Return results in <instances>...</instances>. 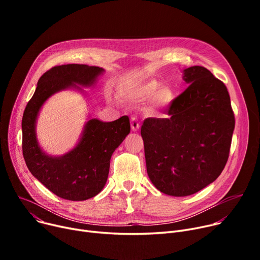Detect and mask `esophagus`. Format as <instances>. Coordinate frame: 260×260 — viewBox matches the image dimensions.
Returning <instances> with one entry per match:
<instances>
[{
	"label": "esophagus",
	"mask_w": 260,
	"mask_h": 260,
	"mask_svg": "<svg viewBox=\"0 0 260 260\" xmlns=\"http://www.w3.org/2000/svg\"><path fill=\"white\" fill-rule=\"evenodd\" d=\"M131 127H132V131H134V132H137V131L139 129L140 124H139V122H138L137 118L133 117V118L131 119Z\"/></svg>",
	"instance_id": "obj_1"
}]
</instances>
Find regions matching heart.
I'll use <instances>...</instances> for the list:
<instances>
[{"mask_svg": "<svg viewBox=\"0 0 260 260\" xmlns=\"http://www.w3.org/2000/svg\"><path fill=\"white\" fill-rule=\"evenodd\" d=\"M124 93L128 98L138 100V101L148 99L156 94L155 100L157 105L159 106L169 105L175 98V92L171 87H168V86L161 87L159 82L155 80L148 81L140 85L131 87L129 89H126Z\"/></svg>", "mask_w": 260, "mask_h": 260, "instance_id": "1", "label": "heart"}]
</instances>
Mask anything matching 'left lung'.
<instances>
[{
    "instance_id": "8db88e82",
    "label": "left lung",
    "mask_w": 260,
    "mask_h": 260,
    "mask_svg": "<svg viewBox=\"0 0 260 260\" xmlns=\"http://www.w3.org/2000/svg\"><path fill=\"white\" fill-rule=\"evenodd\" d=\"M187 88L165 112L141 126L146 171L161 193L183 197L204 188L223 171L235 117L223 82L203 66L183 71Z\"/></svg>"
}]
</instances>
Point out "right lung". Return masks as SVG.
<instances>
[{"label": "right lung", "mask_w": 260, "mask_h": 260, "mask_svg": "<svg viewBox=\"0 0 260 260\" xmlns=\"http://www.w3.org/2000/svg\"><path fill=\"white\" fill-rule=\"evenodd\" d=\"M104 72L98 66L66 64L50 68L38 81L22 118V149L26 166L36 178L60 198L81 201L98 195L104 187L115 149L131 132L127 116L112 122L90 119L79 143L63 156L52 157L39 146L36 123L44 102L62 89L91 86Z\"/></svg>", "instance_id": "1"}]
</instances>
